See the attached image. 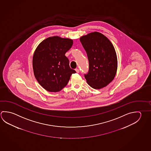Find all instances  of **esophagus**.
I'll return each mask as SVG.
<instances>
[{
  "label": "esophagus",
  "mask_w": 151,
  "mask_h": 151,
  "mask_svg": "<svg viewBox=\"0 0 151 151\" xmlns=\"http://www.w3.org/2000/svg\"><path fill=\"white\" fill-rule=\"evenodd\" d=\"M75 71H76V72L77 73H79V70L78 69H75Z\"/></svg>",
  "instance_id": "34e87169"
}]
</instances>
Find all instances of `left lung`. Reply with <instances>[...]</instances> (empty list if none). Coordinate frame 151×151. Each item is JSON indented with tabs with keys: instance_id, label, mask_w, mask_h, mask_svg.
<instances>
[{
	"instance_id": "8db88e82",
	"label": "left lung",
	"mask_w": 151,
	"mask_h": 151,
	"mask_svg": "<svg viewBox=\"0 0 151 151\" xmlns=\"http://www.w3.org/2000/svg\"><path fill=\"white\" fill-rule=\"evenodd\" d=\"M87 53L89 70L85 75L87 84L101 89L112 82L116 74L118 60L114 45L100 32H91L79 39Z\"/></svg>"
}]
</instances>
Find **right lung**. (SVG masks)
Listing matches in <instances>:
<instances>
[{
  "label": "right lung",
  "instance_id": "right-lung-1",
  "mask_svg": "<svg viewBox=\"0 0 151 151\" xmlns=\"http://www.w3.org/2000/svg\"><path fill=\"white\" fill-rule=\"evenodd\" d=\"M73 44L70 39L58 36L49 37L38 45L33 56L35 77L42 87L50 92H57L66 86L72 74L65 53Z\"/></svg>",
  "mask_w": 151,
  "mask_h": 151
}]
</instances>
